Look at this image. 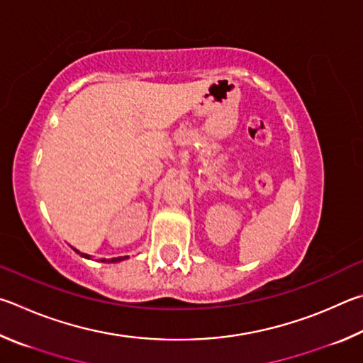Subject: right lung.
Returning a JSON list of instances; mask_svg holds the SVG:
<instances>
[{"instance_id":"add662e5","label":"right lung","mask_w":363,"mask_h":363,"mask_svg":"<svg viewBox=\"0 0 363 363\" xmlns=\"http://www.w3.org/2000/svg\"><path fill=\"white\" fill-rule=\"evenodd\" d=\"M76 253H79L81 257H84V258H91L89 255H86V253H81V252H78L76 250ZM123 259H125V257H118V258H111V259H100V262H104V263H118V262H123Z\"/></svg>"}]
</instances>
